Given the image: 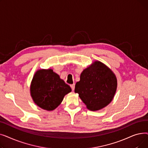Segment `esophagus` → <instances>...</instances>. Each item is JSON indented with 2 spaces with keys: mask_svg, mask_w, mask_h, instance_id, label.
<instances>
[{
  "mask_svg": "<svg viewBox=\"0 0 148 148\" xmlns=\"http://www.w3.org/2000/svg\"><path fill=\"white\" fill-rule=\"evenodd\" d=\"M70 86H71L72 90H73V91H74V89H75V84H71V85H70Z\"/></svg>",
  "mask_w": 148,
  "mask_h": 148,
  "instance_id": "esophagus-1",
  "label": "esophagus"
}]
</instances>
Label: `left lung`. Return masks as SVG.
Segmentation results:
<instances>
[{
	"label": "left lung",
	"instance_id": "obj_1",
	"mask_svg": "<svg viewBox=\"0 0 148 148\" xmlns=\"http://www.w3.org/2000/svg\"><path fill=\"white\" fill-rule=\"evenodd\" d=\"M116 89L115 74L102 62L95 61L81 73L74 91L89 110L97 111L110 103Z\"/></svg>",
	"mask_w": 148,
	"mask_h": 148
}]
</instances>
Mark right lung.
<instances>
[{"label":"right lung","instance_id":"right-lung-1","mask_svg":"<svg viewBox=\"0 0 148 148\" xmlns=\"http://www.w3.org/2000/svg\"><path fill=\"white\" fill-rule=\"evenodd\" d=\"M30 89L34 103L48 111L55 109L65 95L71 92L69 85L51 69L38 70L31 82Z\"/></svg>","mask_w":148,"mask_h":148}]
</instances>
